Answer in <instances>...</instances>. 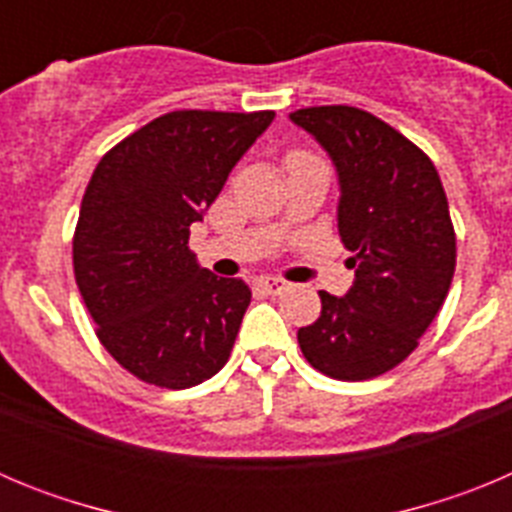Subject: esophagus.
<instances>
[{"label":"esophagus","mask_w":512,"mask_h":512,"mask_svg":"<svg viewBox=\"0 0 512 512\" xmlns=\"http://www.w3.org/2000/svg\"><path fill=\"white\" fill-rule=\"evenodd\" d=\"M256 287H261L264 292H269V295H277V292L287 289V282L277 277H259L256 279Z\"/></svg>","instance_id":"esophagus-1"}]
</instances>
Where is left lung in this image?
Wrapping results in <instances>:
<instances>
[{
	"mask_svg": "<svg viewBox=\"0 0 512 512\" xmlns=\"http://www.w3.org/2000/svg\"><path fill=\"white\" fill-rule=\"evenodd\" d=\"M330 156L338 233L354 253L343 297L320 292V318L297 330L318 372L359 382L408 359L449 295L456 235L436 166L372 112L328 104L289 115Z\"/></svg>",
	"mask_w": 512,
	"mask_h": 512,
	"instance_id": "1",
	"label": "left lung"
}]
</instances>
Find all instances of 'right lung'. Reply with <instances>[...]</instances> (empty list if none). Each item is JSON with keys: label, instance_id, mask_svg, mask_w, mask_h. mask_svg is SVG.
Segmentation results:
<instances>
[{"label": "right lung", "instance_id": "right-lung-1", "mask_svg": "<svg viewBox=\"0 0 512 512\" xmlns=\"http://www.w3.org/2000/svg\"><path fill=\"white\" fill-rule=\"evenodd\" d=\"M271 120L269 110L169 112L94 169L74 235L76 284L102 346L143 382L187 390L233 351L251 289L202 269L189 225Z\"/></svg>", "mask_w": 512, "mask_h": 512}]
</instances>
